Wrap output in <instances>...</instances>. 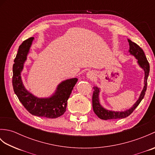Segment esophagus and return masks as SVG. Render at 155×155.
I'll return each instance as SVG.
<instances>
[{"mask_svg": "<svg viewBox=\"0 0 155 155\" xmlns=\"http://www.w3.org/2000/svg\"><path fill=\"white\" fill-rule=\"evenodd\" d=\"M87 77L90 78V79H93V78H94V73L93 72V71H88L87 72Z\"/></svg>", "mask_w": 155, "mask_h": 155, "instance_id": "esophagus-1", "label": "esophagus"}]
</instances>
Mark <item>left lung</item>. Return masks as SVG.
Wrapping results in <instances>:
<instances>
[{
    "mask_svg": "<svg viewBox=\"0 0 155 155\" xmlns=\"http://www.w3.org/2000/svg\"><path fill=\"white\" fill-rule=\"evenodd\" d=\"M128 42L129 43V52L133 54L134 57L137 59L138 63L140 67L142 68L144 71V86L143 90L140 93L139 99L135 103L133 106L130 109L127 110L123 112H114L112 110H108L105 109L101 106L99 103V88L97 87H94V91L93 94V108L94 113L97 115L98 118L103 120H108V119H118V118H124L133 113L134 110L137 107L138 105L140 104L141 101L145 94V92L147 91V79L149 74L150 71V66L148 62L147 57L144 52L139 45L134 43V42L131 41L130 39H128Z\"/></svg>",
    "mask_w": 155,
    "mask_h": 155,
    "instance_id": "1",
    "label": "left lung"
}]
</instances>
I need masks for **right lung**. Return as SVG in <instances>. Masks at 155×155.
<instances>
[{
	"instance_id": "right-lung-1",
	"label": "right lung",
	"mask_w": 155,
	"mask_h": 155,
	"mask_svg": "<svg viewBox=\"0 0 155 155\" xmlns=\"http://www.w3.org/2000/svg\"><path fill=\"white\" fill-rule=\"evenodd\" d=\"M34 37H31L19 46L12 67V86L15 93L23 106L35 116L55 118L64 113L71 92L78 79L77 78L67 79L58 84L55 93L49 98H39L26 90L21 77L23 65Z\"/></svg>"
}]
</instances>
